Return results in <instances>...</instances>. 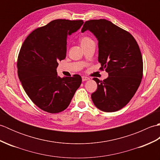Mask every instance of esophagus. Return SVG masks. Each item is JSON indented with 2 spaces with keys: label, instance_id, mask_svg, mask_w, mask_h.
Listing matches in <instances>:
<instances>
[{
  "label": "esophagus",
  "instance_id": "34e87169",
  "mask_svg": "<svg viewBox=\"0 0 160 160\" xmlns=\"http://www.w3.org/2000/svg\"><path fill=\"white\" fill-rule=\"evenodd\" d=\"M82 80L83 82H84V81H87L88 80H89V78L86 77V76H82Z\"/></svg>",
  "mask_w": 160,
  "mask_h": 160
}]
</instances>
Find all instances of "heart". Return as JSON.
<instances>
[{"label": "heart", "instance_id": "b5f03b06", "mask_svg": "<svg viewBox=\"0 0 160 160\" xmlns=\"http://www.w3.org/2000/svg\"><path fill=\"white\" fill-rule=\"evenodd\" d=\"M92 41H93V40L91 39V38H89V37H88V36L82 37V38H81L80 40V45H81V46H82V47L87 45V44H89V42H92Z\"/></svg>", "mask_w": 160, "mask_h": 160}]
</instances>
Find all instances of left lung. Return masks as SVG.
Listing matches in <instances>:
<instances>
[{
    "label": "left lung",
    "mask_w": 160,
    "mask_h": 160,
    "mask_svg": "<svg viewBox=\"0 0 160 160\" xmlns=\"http://www.w3.org/2000/svg\"><path fill=\"white\" fill-rule=\"evenodd\" d=\"M89 30L98 41V62L108 77L96 78L98 89L91 94L95 106L104 112H115L126 106L141 83L143 60L136 40L130 33L105 19L84 22L81 32Z\"/></svg>",
    "instance_id": "8db88e82"
}]
</instances>
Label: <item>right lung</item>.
<instances>
[{
  "label": "right lung",
  "instance_id": "right-lung-1",
  "mask_svg": "<svg viewBox=\"0 0 160 160\" xmlns=\"http://www.w3.org/2000/svg\"><path fill=\"white\" fill-rule=\"evenodd\" d=\"M83 20L57 19L33 31L20 48L18 76L29 98L40 109L57 113L69 106L82 83L78 74L58 76L59 61L67 53L68 35L77 32Z\"/></svg>",
  "mask_w": 160,
  "mask_h": 160
}]
</instances>
